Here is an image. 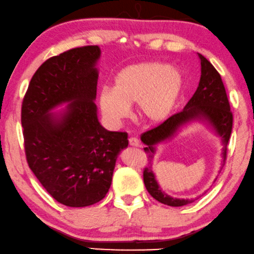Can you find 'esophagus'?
Segmentation results:
<instances>
[{
	"mask_svg": "<svg viewBox=\"0 0 254 254\" xmlns=\"http://www.w3.org/2000/svg\"><path fill=\"white\" fill-rule=\"evenodd\" d=\"M128 144H130V146H133V147H138V146L140 145V142H139L138 138L130 137L128 138Z\"/></svg>",
	"mask_w": 254,
	"mask_h": 254,
	"instance_id": "34e87169",
	"label": "esophagus"
}]
</instances>
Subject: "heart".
<instances>
[{
  "label": "heart",
  "instance_id": "1",
  "mask_svg": "<svg viewBox=\"0 0 254 254\" xmlns=\"http://www.w3.org/2000/svg\"><path fill=\"white\" fill-rule=\"evenodd\" d=\"M183 76L174 66L144 62L124 67L116 74L114 87L103 88L99 103L103 116L117 124L127 119L130 106L146 123L159 124L171 115L183 91Z\"/></svg>",
  "mask_w": 254,
  "mask_h": 254
}]
</instances>
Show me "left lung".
Wrapping results in <instances>:
<instances>
[{
	"label": "left lung",
	"mask_w": 254,
	"mask_h": 254,
	"mask_svg": "<svg viewBox=\"0 0 254 254\" xmlns=\"http://www.w3.org/2000/svg\"><path fill=\"white\" fill-rule=\"evenodd\" d=\"M201 64V76L199 86L190 101L187 103L182 112L174 114L160 126L144 132L141 134V141L146 145L144 148L147 153L149 166L144 169V183L148 193L158 201L164 205L180 207L185 206L199 199L201 195L193 199L173 198L161 190L155 180L152 161L154 158L156 145L167 139L174 137L181 127L190 123L192 121H206L221 137L222 140V158L223 164L227 158V146L229 142L231 130H233V113L230 110L226 88L221 79L220 73L212 65L206 57L198 54Z\"/></svg>",
	"instance_id": "left-lung-1"
}]
</instances>
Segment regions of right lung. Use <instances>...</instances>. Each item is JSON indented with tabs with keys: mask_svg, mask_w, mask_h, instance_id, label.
<instances>
[{
	"mask_svg": "<svg viewBox=\"0 0 254 254\" xmlns=\"http://www.w3.org/2000/svg\"><path fill=\"white\" fill-rule=\"evenodd\" d=\"M98 46H84L48 59L32 77L21 105L28 167L62 205L86 207L106 197L116 159L127 147V132L100 124L94 103ZM69 103L59 114L55 106Z\"/></svg>",
	"mask_w": 254,
	"mask_h": 254,
	"instance_id": "obj_1",
	"label": "right lung"
}]
</instances>
